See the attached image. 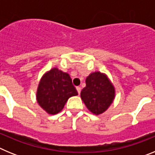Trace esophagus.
<instances>
[{
    "label": "esophagus",
    "instance_id": "obj_1",
    "mask_svg": "<svg viewBox=\"0 0 155 155\" xmlns=\"http://www.w3.org/2000/svg\"><path fill=\"white\" fill-rule=\"evenodd\" d=\"M76 89H77V91H78V94H80V93H81V87L80 86H78V87H76Z\"/></svg>",
    "mask_w": 155,
    "mask_h": 155
}]
</instances>
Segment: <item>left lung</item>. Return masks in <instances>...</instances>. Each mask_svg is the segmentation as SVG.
I'll use <instances>...</instances> for the list:
<instances>
[{"mask_svg": "<svg viewBox=\"0 0 155 155\" xmlns=\"http://www.w3.org/2000/svg\"><path fill=\"white\" fill-rule=\"evenodd\" d=\"M86 86L81 91V98L87 109L98 116L109 109L116 97V89L105 73L95 71L86 78Z\"/></svg>", "mask_w": 155, "mask_h": 155, "instance_id": "left-lung-1", "label": "left lung"}]
</instances>
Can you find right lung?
I'll list each match as a JSON object with an SVG mask.
<instances>
[{
  "label": "right lung",
  "mask_w": 155,
  "mask_h": 155,
  "mask_svg": "<svg viewBox=\"0 0 155 155\" xmlns=\"http://www.w3.org/2000/svg\"><path fill=\"white\" fill-rule=\"evenodd\" d=\"M78 94L70 75L53 68L46 71L39 80L36 101L48 114L55 115L64 109L68 98Z\"/></svg>",
  "instance_id": "add662e5"
}]
</instances>
